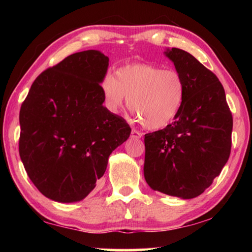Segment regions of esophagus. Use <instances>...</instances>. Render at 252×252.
<instances>
[{"mask_svg":"<svg viewBox=\"0 0 252 252\" xmlns=\"http://www.w3.org/2000/svg\"><path fill=\"white\" fill-rule=\"evenodd\" d=\"M142 136V133L141 132H139V131H136V130H132L131 131V138H133V139H140Z\"/></svg>","mask_w":252,"mask_h":252,"instance_id":"1","label":"esophagus"}]
</instances>
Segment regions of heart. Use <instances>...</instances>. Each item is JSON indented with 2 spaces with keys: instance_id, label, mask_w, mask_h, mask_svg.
Instances as JSON below:
<instances>
[{
  "instance_id": "heart-1",
  "label": "heart",
  "mask_w": 252,
  "mask_h": 252,
  "mask_svg": "<svg viewBox=\"0 0 252 252\" xmlns=\"http://www.w3.org/2000/svg\"><path fill=\"white\" fill-rule=\"evenodd\" d=\"M106 110L116 114L126 105L136 121L150 130L167 126L178 116L185 101V83L174 70L149 63H133L106 74L101 85Z\"/></svg>"
}]
</instances>
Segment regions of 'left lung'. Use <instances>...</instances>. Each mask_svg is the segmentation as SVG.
Instances as JSON below:
<instances>
[{"label": "left lung", "mask_w": 252, "mask_h": 252, "mask_svg": "<svg viewBox=\"0 0 252 252\" xmlns=\"http://www.w3.org/2000/svg\"><path fill=\"white\" fill-rule=\"evenodd\" d=\"M164 55L185 83V101L171 125L144 135V179L152 190L192 199L211 186L231 150L232 116L222 84L193 55Z\"/></svg>", "instance_id": "8db88e82"}]
</instances>
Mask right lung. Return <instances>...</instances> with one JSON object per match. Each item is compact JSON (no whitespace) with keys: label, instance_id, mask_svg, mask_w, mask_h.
<instances>
[{"label":"right lung","instance_id":"add662e5","mask_svg":"<svg viewBox=\"0 0 252 252\" xmlns=\"http://www.w3.org/2000/svg\"><path fill=\"white\" fill-rule=\"evenodd\" d=\"M109 58L71 54L37 76L20 110L19 151L29 178L53 201L83 200L131 127L103 106Z\"/></svg>","mask_w":252,"mask_h":252}]
</instances>
